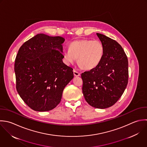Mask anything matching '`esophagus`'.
I'll return each mask as SVG.
<instances>
[{
  "label": "esophagus",
  "instance_id": "1",
  "mask_svg": "<svg viewBox=\"0 0 147 147\" xmlns=\"http://www.w3.org/2000/svg\"><path fill=\"white\" fill-rule=\"evenodd\" d=\"M73 73H74V76H76V77H78V76H80V73L78 72V71L76 70H73Z\"/></svg>",
  "mask_w": 147,
  "mask_h": 147
}]
</instances>
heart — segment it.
I'll list each match as a JSON object with an SVG mask.
<instances>
[{
	"label": "heart",
	"mask_w": 147,
	"mask_h": 147,
	"mask_svg": "<svg viewBox=\"0 0 147 147\" xmlns=\"http://www.w3.org/2000/svg\"><path fill=\"white\" fill-rule=\"evenodd\" d=\"M69 49L63 50V58L67 65L74 63L78 58V62L84 69L95 68L101 62L104 55V46L98 40L82 39L72 42Z\"/></svg>",
	"instance_id": "1"
}]
</instances>
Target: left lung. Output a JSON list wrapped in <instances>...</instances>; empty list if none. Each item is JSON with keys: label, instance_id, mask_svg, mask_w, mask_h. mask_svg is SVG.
<instances>
[{"label": "left lung", "instance_id": "1", "mask_svg": "<svg viewBox=\"0 0 147 147\" xmlns=\"http://www.w3.org/2000/svg\"><path fill=\"white\" fill-rule=\"evenodd\" d=\"M104 46L101 62L81 74L82 93L92 107L105 109L113 105L123 95L128 82V61L123 47L116 40L97 33Z\"/></svg>", "mask_w": 147, "mask_h": 147}]
</instances>
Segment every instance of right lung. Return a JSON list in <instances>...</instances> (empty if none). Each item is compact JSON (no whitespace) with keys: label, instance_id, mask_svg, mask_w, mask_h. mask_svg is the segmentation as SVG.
I'll use <instances>...</instances> for the list:
<instances>
[{"label":"right lung","instance_id":"1","mask_svg":"<svg viewBox=\"0 0 147 147\" xmlns=\"http://www.w3.org/2000/svg\"><path fill=\"white\" fill-rule=\"evenodd\" d=\"M65 39L39 34L24 42L15 58L16 88L31 109H53L60 102L65 87L73 78V69L62 61Z\"/></svg>","mask_w":147,"mask_h":147}]
</instances>
